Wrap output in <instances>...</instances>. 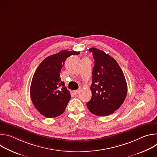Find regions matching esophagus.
Wrapping results in <instances>:
<instances>
[{
    "label": "esophagus",
    "instance_id": "obj_1",
    "mask_svg": "<svg viewBox=\"0 0 157 157\" xmlns=\"http://www.w3.org/2000/svg\"><path fill=\"white\" fill-rule=\"evenodd\" d=\"M79 91V89H78V90H73V93L74 95L76 96V95H77V94H78Z\"/></svg>",
    "mask_w": 157,
    "mask_h": 157
}]
</instances>
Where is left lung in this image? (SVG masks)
I'll return each instance as SVG.
<instances>
[{
	"label": "left lung",
	"instance_id": "8db88e82",
	"mask_svg": "<svg viewBox=\"0 0 157 157\" xmlns=\"http://www.w3.org/2000/svg\"><path fill=\"white\" fill-rule=\"evenodd\" d=\"M89 52L93 53L95 61L91 86L92 98L87 107L96 116H109L121 106L125 99V78L113 57L96 48H90Z\"/></svg>",
	"mask_w": 157,
	"mask_h": 157
}]
</instances>
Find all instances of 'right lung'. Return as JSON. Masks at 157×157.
<instances>
[{"instance_id":"right-lung-1","label":"right lung","mask_w":157,"mask_h":157,"mask_svg":"<svg viewBox=\"0 0 157 157\" xmlns=\"http://www.w3.org/2000/svg\"><path fill=\"white\" fill-rule=\"evenodd\" d=\"M79 53L63 50L48 56L38 66L32 80L30 97L43 116L53 118L64 113L71 95L61 80V70L67 58Z\"/></svg>"}]
</instances>
